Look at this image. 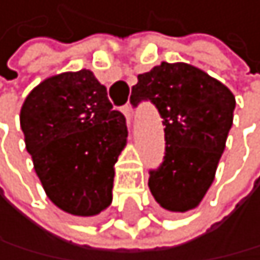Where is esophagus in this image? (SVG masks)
<instances>
[{"instance_id":"obj_1","label":"esophagus","mask_w":260,"mask_h":260,"mask_svg":"<svg viewBox=\"0 0 260 260\" xmlns=\"http://www.w3.org/2000/svg\"><path fill=\"white\" fill-rule=\"evenodd\" d=\"M122 112H123L125 119H127L128 127H130V125H132V109H130V106H123V107H122Z\"/></svg>"}]
</instances>
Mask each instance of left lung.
I'll return each instance as SVG.
<instances>
[{"label": "left lung", "instance_id": "1", "mask_svg": "<svg viewBox=\"0 0 260 260\" xmlns=\"http://www.w3.org/2000/svg\"><path fill=\"white\" fill-rule=\"evenodd\" d=\"M151 102L164 127V156L150 169V190L171 212L196 208L212 185L233 125L236 101L226 86L185 63L138 75L130 102Z\"/></svg>", "mask_w": 260, "mask_h": 260}]
</instances>
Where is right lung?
<instances>
[{
    "label": "right lung",
    "mask_w": 260,
    "mask_h": 260,
    "mask_svg": "<svg viewBox=\"0 0 260 260\" xmlns=\"http://www.w3.org/2000/svg\"><path fill=\"white\" fill-rule=\"evenodd\" d=\"M21 128L36 173L56 207L91 216L110 205L114 164L127 141V125L89 70L40 83L21 109Z\"/></svg>",
    "instance_id": "right-lung-1"
}]
</instances>
